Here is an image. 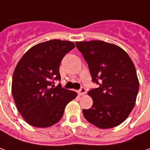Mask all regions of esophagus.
<instances>
[{
	"label": "esophagus",
	"mask_w": 150,
	"mask_h": 150,
	"mask_svg": "<svg viewBox=\"0 0 150 150\" xmlns=\"http://www.w3.org/2000/svg\"><path fill=\"white\" fill-rule=\"evenodd\" d=\"M85 93H86V90H85V87H81L79 90V95L80 96H83V95H85Z\"/></svg>",
	"instance_id": "34e87169"
}]
</instances>
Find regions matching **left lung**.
Masks as SVG:
<instances>
[{"instance_id":"8db88e82","label":"left lung","mask_w":150,"mask_h":150,"mask_svg":"<svg viewBox=\"0 0 150 150\" xmlns=\"http://www.w3.org/2000/svg\"><path fill=\"white\" fill-rule=\"evenodd\" d=\"M88 64L97 88L89 91L91 109L83 110L85 118L100 129L115 127L126 120L139 92L136 70L126 52L115 45L101 40L75 42Z\"/></svg>"}]
</instances>
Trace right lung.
<instances>
[{"mask_svg": "<svg viewBox=\"0 0 150 150\" xmlns=\"http://www.w3.org/2000/svg\"><path fill=\"white\" fill-rule=\"evenodd\" d=\"M75 46L71 41L51 40L31 47L20 59L13 74L12 96L29 125L45 128L56 124L77 96L60 84L54 85V80H60L61 60Z\"/></svg>", "mask_w": 150, "mask_h": 150, "instance_id": "right-lung-1", "label": "right lung"}]
</instances>
